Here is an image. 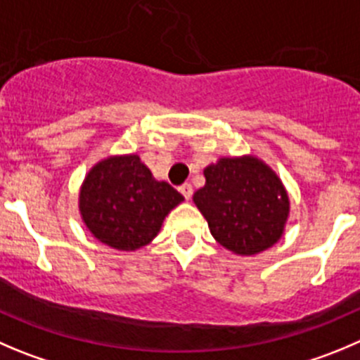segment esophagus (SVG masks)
<instances>
[{"label": "esophagus", "mask_w": 360, "mask_h": 360, "mask_svg": "<svg viewBox=\"0 0 360 360\" xmlns=\"http://www.w3.org/2000/svg\"><path fill=\"white\" fill-rule=\"evenodd\" d=\"M180 193H182V196L186 198V200H191V196H193V186L191 184H184V186H180Z\"/></svg>", "instance_id": "esophagus-1"}]
</instances>
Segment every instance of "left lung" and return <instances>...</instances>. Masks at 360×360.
<instances>
[{"instance_id": "obj_1", "label": "left lung", "mask_w": 360, "mask_h": 360, "mask_svg": "<svg viewBox=\"0 0 360 360\" xmlns=\"http://www.w3.org/2000/svg\"><path fill=\"white\" fill-rule=\"evenodd\" d=\"M203 173L207 182L193 200L222 248L252 256L279 240L290 214L288 193L263 160L222 157Z\"/></svg>"}]
</instances>
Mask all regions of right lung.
I'll return each instance as SVG.
<instances>
[{
    "instance_id": "obj_1",
    "label": "right lung",
    "mask_w": 360,
    "mask_h": 360,
    "mask_svg": "<svg viewBox=\"0 0 360 360\" xmlns=\"http://www.w3.org/2000/svg\"><path fill=\"white\" fill-rule=\"evenodd\" d=\"M184 196L159 182L138 155L101 160L84 178L79 212L97 240L118 251H136L159 233L166 215Z\"/></svg>"
}]
</instances>
